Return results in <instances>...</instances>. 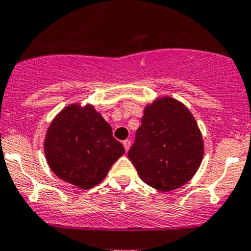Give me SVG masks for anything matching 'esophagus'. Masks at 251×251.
<instances>
[{"label":"esophagus","mask_w":251,"mask_h":251,"mask_svg":"<svg viewBox=\"0 0 251 251\" xmlns=\"http://www.w3.org/2000/svg\"><path fill=\"white\" fill-rule=\"evenodd\" d=\"M123 146H125L126 151H128L129 147H130V140H125V141H123Z\"/></svg>","instance_id":"34e87169"}]
</instances>
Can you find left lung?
<instances>
[{"instance_id": "1", "label": "left lung", "mask_w": 251, "mask_h": 251, "mask_svg": "<svg viewBox=\"0 0 251 251\" xmlns=\"http://www.w3.org/2000/svg\"><path fill=\"white\" fill-rule=\"evenodd\" d=\"M202 133L179 100L159 97L144 110L128 157L145 183L162 192L190 181L202 163Z\"/></svg>"}]
</instances>
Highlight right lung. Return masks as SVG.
Wrapping results in <instances>:
<instances>
[{
	"label": "right lung",
	"instance_id": "right-lung-1",
	"mask_svg": "<svg viewBox=\"0 0 251 251\" xmlns=\"http://www.w3.org/2000/svg\"><path fill=\"white\" fill-rule=\"evenodd\" d=\"M123 153L111 126L90 104L64 107L46 133L45 154L51 172L83 190L101 182Z\"/></svg>",
	"mask_w": 251,
	"mask_h": 251
}]
</instances>
